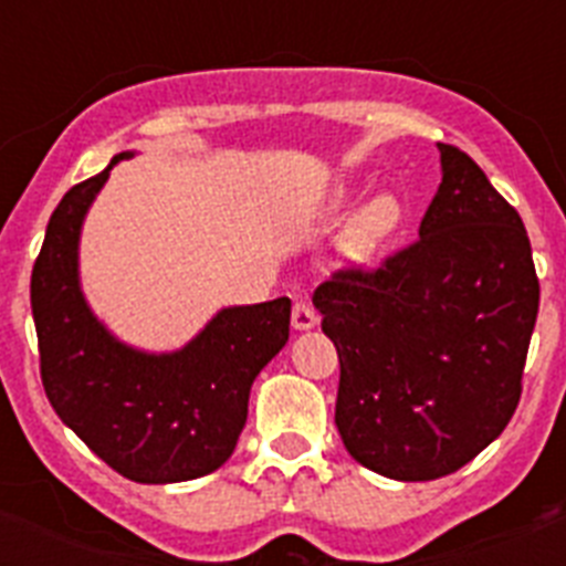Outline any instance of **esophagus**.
Returning a JSON list of instances; mask_svg holds the SVG:
<instances>
[{
  "label": "esophagus",
  "mask_w": 566,
  "mask_h": 566,
  "mask_svg": "<svg viewBox=\"0 0 566 566\" xmlns=\"http://www.w3.org/2000/svg\"><path fill=\"white\" fill-rule=\"evenodd\" d=\"M317 312H314L312 303H306V300H297L292 308V326L297 328V332H308V328L317 326Z\"/></svg>",
  "instance_id": "esophagus-1"
}]
</instances>
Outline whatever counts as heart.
Masks as SVG:
<instances>
[{
	"label": "heart",
	"instance_id": "heart-1",
	"mask_svg": "<svg viewBox=\"0 0 566 566\" xmlns=\"http://www.w3.org/2000/svg\"><path fill=\"white\" fill-rule=\"evenodd\" d=\"M352 195L348 192H334L328 198V212L339 214L348 209ZM399 223V203L394 201L391 195H379L374 201L365 203L352 221L345 223L343 234H339V254L352 263H363V260L374 258L377 249L382 247L385 240L391 238L394 229Z\"/></svg>",
	"mask_w": 566,
	"mask_h": 566
}]
</instances>
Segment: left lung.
Returning a JSON list of instances; mask_svg holds the SVG:
<instances>
[{"mask_svg":"<svg viewBox=\"0 0 566 566\" xmlns=\"http://www.w3.org/2000/svg\"><path fill=\"white\" fill-rule=\"evenodd\" d=\"M439 155L419 238L314 292L339 357L345 451L397 482L457 473L507 428L538 314L518 212L468 153L439 144Z\"/></svg>","mask_w":566,"mask_h":566,"instance_id":"8db88e82","label":"left lung"}]
</instances>
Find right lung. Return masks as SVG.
Instances as JSON below:
<instances>
[{
	"mask_svg": "<svg viewBox=\"0 0 566 566\" xmlns=\"http://www.w3.org/2000/svg\"><path fill=\"white\" fill-rule=\"evenodd\" d=\"M122 158L129 153L76 184L50 214L30 274L42 385L59 419L115 473L142 484L187 482L232 457L254 377L289 339L292 300L223 308L172 354L118 343L78 286V232Z\"/></svg>",
	"mask_w": 566,
	"mask_h": 566,
	"instance_id": "1",
	"label": "right lung"
}]
</instances>
